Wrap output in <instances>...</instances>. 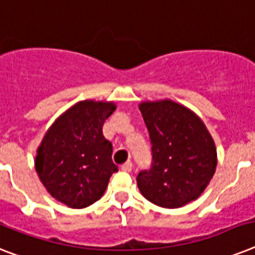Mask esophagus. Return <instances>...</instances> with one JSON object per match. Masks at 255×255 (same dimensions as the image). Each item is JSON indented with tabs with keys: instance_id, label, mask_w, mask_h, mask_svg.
<instances>
[{
	"instance_id": "obj_1",
	"label": "esophagus",
	"mask_w": 255,
	"mask_h": 255,
	"mask_svg": "<svg viewBox=\"0 0 255 255\" xmlns=\"http://www.w3.org/2000/svg\"><path fill=\"white\" fill-rule=\"evenodd\" d=\"M121 169L123 171H127V173H129V171L132 170V163L129 162V161H128V162H126V163H124V165H122Z\"/></svg>"
}]
</instances>
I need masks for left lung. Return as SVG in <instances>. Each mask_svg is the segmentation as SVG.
Instances as JSON below:
<instances>
[{"mask_svg": "<svg viewBox=\"0 0 255 255\" xmlns=\"http://www.w3.org/2000/svg\"><path fill=\"white\" fill-rule=\"evenodd\" d=\"M150 136L152 167L137 175L141 195L162 208L198 199L216 170V145L194 111L171 99L138 105Z\"/></svg>", "mask_w": 255, "mask_h": 255, "instance_id": "obj_1", "label": "left lung"}]
</instances>
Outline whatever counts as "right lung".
<instances>
[{"label":"right lung","mask_w":255,"mask_h":255,"mask_svg":"<svg viewBox=\"0 0 255 255\" xmlns=\"http://www.w3.org/2000/svg\"><path fill=\"white\" fill-rule=\"evenodd\" d=\"M115 110L114 102L80 101L47 129L36 149L35 170L57 202L85 208L102 198L110 177L118 171L111 160L113 144L102 132Z\"/></svg>","instance_id":"add662e5"}]
</instances>
